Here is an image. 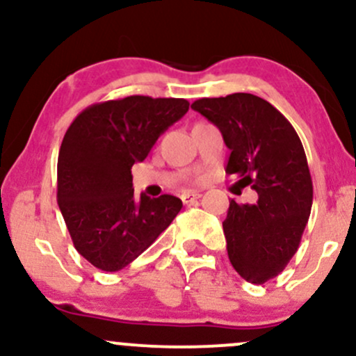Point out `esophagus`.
Instances as JSON below:
<instances>
[{
	"label": "esophagus",
	"mask_w": 356,
	"mask_h": 356,
	"mask_svg": "<svg viewBox=\"0 0 356 356\" xmlns=\"http://www.w3.org/2000/svg\"><path fill=\"white\" fill-rule=\"evenodd\" d=\"M199 197H201V192H197V191L184 192V194H182V202L184 204H191V202H194L195 199H199Z\"/></svg>",
	"instance_id": "obj_1"
}]
</instances>
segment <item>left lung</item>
<instances>
[{
  "instance_id": "1",
  "label": "left lung",
  "mask_w": 356,
  "mask_h": 356,
  "mask_svg": "<svg viewBox=\"0 0 356 356\" xmlns=\"http://www.w3.org/2000/svg\"><path fill=\"white\" fill-rule=\"evenodd\" d=\"M191 107L222 134L231 150L226 172L257 192L256 204L231 199L222 229L232 268L249 283H266L295 256L312 212L303 144L283 113L251 93L199 99Z\"/></svg>"
}]
</instances>
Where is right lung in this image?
<instances>
[{"mask_svg": "<svg viewBox=\"0 0 356 356\" xmlns=\"http://www.w3.org/2000/svg\"><path fill=\"white\" fill-rule=\"evenodd\" d=\"M189 110L184 99L132 95L85 108L58 154L56 199L73 246L102 271H120L170 226L175 195L134 197L132 165Z\"/></svg>", "mask_w": 356, "mask_h": 356, "instance_id": "add662e5", "label": "right lung"}]
</instances>
